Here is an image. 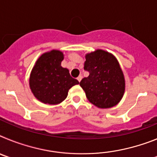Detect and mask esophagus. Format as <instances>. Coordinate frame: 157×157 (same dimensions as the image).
Returning a JSON list of instances; mask_svg holds the SVG:
<instances>
[{
  "mask_svg": "<svg viewBox=\"0 0 157 157\" xmlns=\"http://www.w3.org/2000/svg\"><path fill=\"white\" fill-rule=\"evenodd\" d=\"M82 75H79V76H78V77L77 78V80L80 82H81V80H82Z\"/></svg>",
  "mask_w": 157,
  "mask_h": 157,
  "instance_id": "obj_1",
  "label": "esophagus"
}]
</instances>
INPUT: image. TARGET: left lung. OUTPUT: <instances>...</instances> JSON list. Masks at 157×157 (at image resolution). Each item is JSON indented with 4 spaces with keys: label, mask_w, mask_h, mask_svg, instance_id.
<instances>
[{
    "label": "left lung",
    "mask_w": 157,
    "mask_h": 157,
    "mask_svg": "<svg viewBox=\"0 0 157 157\" xmlns=\"http://www.w3.org/2000/svg\"><path fill=\"white\" fill-rule=\"evenodd\" d=\"M84 69L90 75L80 82L87 99L99 109L120 103L125 92V78L113 54L102 49L86 54Z\"/></svg>",
    "instance_id": "1"
}]
</instances>
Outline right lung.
Returning <instances> with one entry per match:
<instances>
[{
    "instance_id": "right-lung-1",
    "label": "right lung",
    "mask_w": 157,
    "mask_h": 157,
    "mask_svg": "<svg viewBox=\"0 0 157 157\" xmlns=\"http://www.w3.org/2000/svg\"><path fill=\"white\" fill-rule=\"evenodd\" d=\"M64 58L59 50L52 49L41 54L30 75L32 94L44 104L58 105L64 101L68 90L78 81L70 75L69 70L61 66Z\"/></svg>"
}]
</instances>
